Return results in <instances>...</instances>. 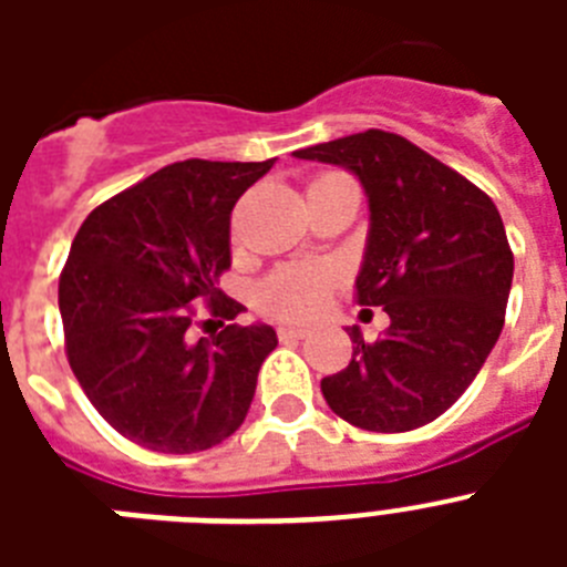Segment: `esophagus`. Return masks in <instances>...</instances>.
<instances>
[{
	"mask_svg": "<svg viewBox=\"0 0 567 567\" xmlns=\"http://www.w3.org/2000/svg\"><path fill=\"white\" fill-rule=\"evenodd\" d=\"M278 338L280 340H303V338H307V329H300V327H278Z\"/></svg>",
	"mask_w": 567,
	"mask_h": 567,
	"instance_id": "34e87169",
	"label": "esophagus"
}]
</instances>
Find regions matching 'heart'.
I'll list each match as a JSON object with an SVG mask.
<instances>
[{"label":"heart","instance_id":"b5f03b06","mask_svg":"<svg viewBox=\"0 0 567 567\" xmlns=\"http://www.w3.org/2000/svg\"><path fill=\"white\" fill-rule=\"evenodd\" d=\"M332 289V272L318 264H289L260 280L258 307L284 320H312Z\"/></svg>","mask_w":567,"mask_h":567}]
</instances>
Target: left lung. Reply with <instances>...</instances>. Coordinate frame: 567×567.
Returning <instances> with one entry per match:
<instances>
[{"label": "left lung", "mask_w": 567, "mask_h": 567, "mask_svg": "<svg viewBox=\"0 0 567 567\" xmlns=\"http://www.w3.org/2000/svg\"><path fill=\"white\" fill-rule=\"evenodd\" d=\"M346 167L369 198L360 307L389 329L320 380L329 409L365 432H412L437 420L483 369L505 323L514 252L488 195L409 138L385 130L295 150Z\"/></svg>", "instance_id": "1"}]
</instances>
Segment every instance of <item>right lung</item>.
I'll list each match as a JSON object with an SVG mask.
<instances>
[{
  "mask_svg": "<svg viewBox=\"0 0 567 567\" xmlns=\"http://www.w3.org/2000/svg\"><path fill=\"white\" fill-rule=\"evenodd\" d=\"M272 164H169L99 204L73 238L59 278L70 369L115 432L150 452H207L238 432L278 346L267 323L188 334L193 302L208 300L205 326L244 312L218 289L229 215Z\"/></svg>",
  "mask_w": 567,
  "mask_h": 567,
  "instance_id": "obj_1",
  "label": "right lung"
}]
</instances>
